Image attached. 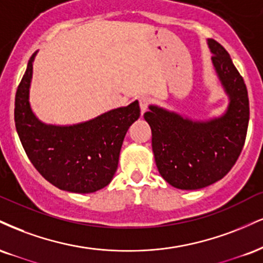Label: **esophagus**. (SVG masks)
<instances>
[{
  "label": "esophagus",
  "mask_w": 263,
  "mask_h": 263,
  "mask_svg": "<svg viewBox=\"0 0 263 263\" xmlns=\"http://www.w3.org/2000/svg\"><path fill=\"white\" fill-rule=\"evenodd\" d=\"M149 104H151V98L149 97H147V96L140 97V106H141V112L142 114L147 111Z\"/></svg>",
  "instance_id": "1"
}]
</instances>
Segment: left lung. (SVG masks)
Instances as JSON below:
<instances>
[{
    "instance_id": "8db88e82",
    "label": "left lung",
    "mask_w": 263,
    "mask_h": 263,
    "mask_svg": "<svg viewBox=\"0 0 263 263\" xmlns=\"http://www.w3.org/2000/svg\"><path fill=\"white\" fill-rule=\"evenodd\" d=\"M208 46L229 96L226 114L210 121H192L154 105L144 114L152 129L158 170L176 189H202L224 178L238 160L248 132L250 107L245 82L218 41L208 39Z\"/></svg>"
}]
</instances>
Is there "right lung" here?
Masks as SVG:
<instances>
[{"mask_svg":"<svg viewBox=\"0 0 263 263\" xmlns=\"http://www.w3.org/2000/svg\"><path fill=\"white\" fill-rule=\"evenodd\" d=\"M35 55L28 62L14 101L15 128L25 153L41 176L56 187L77 194L105 187L118 169L126 132L141 115L138 101L77 125H46L29 104Z\"/></svg>","mask_w":263,"mask_h":263,"instance_id":"add662e5","label":"right lung"}]
</instances>
